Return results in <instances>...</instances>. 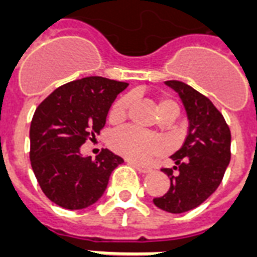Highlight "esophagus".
Segmentation results:
<instances>
[{
	"mask_svg": "<svg viewBox=\"0 0 257 257\" xmlns=\"http://www.w3.org/2000/svg\"><path fill=\"white\" fill-rule=\"evenodd\" d=\"M128 163L131 164V166H133V167L136 168V170H139L140 172L152 171V167H150V166H144V164L137 163V162H133V160H128Z\"/></svg>",
	"mask_w": 257,
	"mask_h": 257,
	"instance_id": "obj_1",
	"label": "esophagus"
}]
</instances>
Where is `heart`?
<instances>
[{
  "label": "heart",
  "instance_id": "b5f03b06",
  "mask_svg": "<svg viewBox=\"0 0 257 257\" xmlns=\"http://www.w3.org/2000/svg\"><path fill=\"white\" fill-rule=\"evenodd\" d=\"M132 103V97L125 94L115 101L109 111V120L111 122H120L126 118L129 107ZM158 110L162 118L174 120L179 114V103L175 98L170 95H162L158 99ZM109 144L115 152L124 155L132 160H147L163 154L166 151V144L154 133L144 132L135 126H124L114 131L109 137Z\"/></svg>",
  "mask_w": 257,
  "mask_h": 257
}]
</instances>
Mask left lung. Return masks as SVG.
<instances>
[{"mask_svg":"<svg viewBox=\"0 0 257 257\" xmlns=\"http://www.w3.org/2000/svg\"><path fill=\"white\" fill-rule=\"evenodd\" d=\"M179 94L189 118V133L172 155L174 168H162L171 181L164 195L154 198L168 213L199 206L220 186L230 162V129L224 115L203 94L181 81H166Z\"/></svg>","mask_w":257,"mask_h":257,"instance_id":"1","label":"left lung"}]
</instances>
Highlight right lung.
I'll use <instances>...</instances> for the list:
<instances>
[{
  "instance_id": "add662e5",
  "label": "right lung",
  "mask_w": 257,
  "mask_h": 257,
  "mask_svg": "<svg viewBox=\"0 0 257 257\" xmlns=\"http://www.w3.org/2000/svg\"><path fill=\"white\" fill-rule=\"evenodd\" d=\"M126 82L87 76L54 90L33 114L31 166L43 193L70 210L93 205L106 190L111 171L124 160L102 150L95 159L82 156V144L105 126L107 111Z\"/></svg>"
}]
</instances>
